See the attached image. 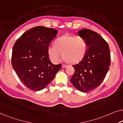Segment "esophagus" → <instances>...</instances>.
Instances as JSON below:
<instances>
[{"instance_id":"34e87169","label":"esophagus","mask_w":123,"mask_h":123,"mask_svg":"<svg viewBox=\"0 0 123 123\" xmlns=\"http://www.w3.org/2000/svg\"><path fill=\"white\" fill-rule=\"evenodd\" d=\"M67 67H68V65H62V68H66Z\"/></svg>"}]
</instances>
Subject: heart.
Here are the masks:
<instances>
[{"mask_svg": "<svg viewBox=\"0 0 123 123\" xmlns=\"http://www.w3.org/2000/svg\"><path fill=\"white\" fill-rule=\"evenodd\" d=\"M54 46L47 49L49 57L53 63H58L62 56L71 63L80 62L85 56L87 50V42L80 36L63 35L55 41Z\"/></svg>", "mask_w": 123, "mask_h": 123, "instance_id": "b5f03b06", "label": "heart"}]
</instances>
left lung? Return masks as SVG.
Returning <instances> with one entry per match:
<instances>
[{
	"instance_id": "obj_1",
	"label": "left lung",
	"mask_w": 123,
	"mask_h": 123,
	"mask_svg": "<svg viewBox=\"0 0 123 123\" xmlns=\"http://www.w3.org/2000/svg\"><path fill=\"white\" fill-rule=\"evenodd\" d=\"M78 34L85 38L88 48L82 61L73 66L75 72L70 80L78 90L87 92L103 81L111 65V54L108 44L98 33L83 29Z\"/></svg>"
}]
</instances>
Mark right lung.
Here are the masks:
<instances>
[{"instance_id": "add662e5", "label": "right lung", "mask_w": 123, "mask_h": 123, "mask_svg": "<svg viewBox=\"0 0 123 123\" xmlns=\"http://www.w3.org/2000/svg\"><path fill=\"white\" fill-rule=\"evenodd\" d=\"M58 30L36 26L22 35L15 43L12 64L21 82L32 91H39L54 79L62 66L54 65L47 49Z\"/></svg>"}]
</instances>
